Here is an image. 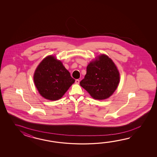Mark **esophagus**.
I'll list each match as a JSON object with an SVG mask.
<instances>
[{
  "instance_id": "obj_1",
  "label": "esophagus",
  "mask_w": 157,
  "mask_h": 157,
  "mask_svg": "<svg viewBox=\"0 0 157 157\" xmlns=\"http://www.w3.org/2000/svg\"><path fill=\"white\" fill-rule=\"evenodd\" d=\"M75 82H76V83H80V80H78V79H76V80H75Z\"/></svg>"
}]
</instances>
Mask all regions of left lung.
Returning <instances> with one entry per match:
<instances>
[{
  "instance_id": "left-lung-1",
  "label": "left lung",
  "mask_w": 157,
  "mask_h": 157,
  "mask_svg": "<svg viewBox=\"0 0 157 157\" xmlns=\"http://www.w3.org/2000/svg\"><path fill=\"white\" fill-rule=\"evenodd\" d=\"M120 74L109 57L102 54L87 66L86 74L80 85L95 99L103 100L111 96L117 89Z\"/></svg>"
}]
</instances>
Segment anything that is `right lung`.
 Wrapping results in <instances>:
<instances>
[{"instance_id":"right-lung-1","label":"right lung","mask_w":157,"mask_h":157,"mask_svg":"<svg viewBox=\"0 0 157 157\" xmlns=\"http://www.w3.org/2000/svg\"><path fill=\"white\" fill-rule=\"evenodd\" d=\"M33 80L40 95L50 100L59 99L75 82L62 63L52 56L39 64Z\"/></svg>"}]
</instances>
